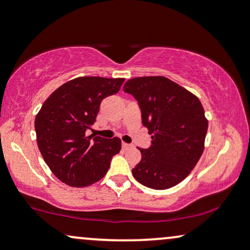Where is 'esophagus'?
<instances>
[{
  "instance_id": "obj_1",
  "label": "esophagus",
  "mask_w": 250,
  "mask_h": 250,
  "mask_svg": "<svg viewBox=\"0 0 250 250\" xmlns=\"http://www.w3.org/2000/svg\"><path fill=\"white\" fill-rule=\"evenodd\" d=\"M130 147H131V145H129V143L122 142V148L123 149H128V148H130Z\"/></svg>"
}]
</instances>
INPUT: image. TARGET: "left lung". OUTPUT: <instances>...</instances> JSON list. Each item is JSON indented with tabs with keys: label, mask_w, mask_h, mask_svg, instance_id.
<instances>
[{
	"label": "left lung",
	"mask_w": 250,
	"mask_h": 250,
	"mask_svg": "<svg viewBox=\"0 0 250 250\" xmlns=\"http://www.w3.org/2000/svg\"><path fill=\"white\" fill-rule=\"evenodd\" d=\"M141 110L151 145L131 173L146 187L163 190L190 174L205 148L208 121L196 96L167 77H135L123 85Z\"/></svg>",
	"instance_id": "obj_1"
}]
</instances>
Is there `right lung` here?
Wrapping results in <instances>:
<instances>
[{
    "mask_svg": "<svg viewBox=\"0 0 250 250\" xmlns=\"http://www.w3.org/2000/svg\"><path fill=\"white\" fill-rule=\"evenodd\" d=\"M125 79L77 77L57 88L35 119L37 146L59 180L71 187H87L107 174L121 140L85 135L95 122L100 104L114 95Z\"/></svg>",
    "mask_w": 250,
    "mask_h": 250,
    "instance_id": "right-lung-1",
    "label": "right lung"
}]
</instances>
